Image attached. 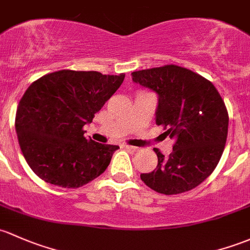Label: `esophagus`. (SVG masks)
Segmentation results:
<instances>
[{"instance_id": "34e87169", "label": "esophagus", "mask_w": 250, "mask_h": 250, "mask_svg": "<svg viewBox=\"0 0 250 250\" xmlns=\"http://www.w3.org/2000/svg\"><path fill=\"white\" fill-rule=\"evenodd\" d=\"M122 148L127 149V151H130V152H136L138 151V147H133V146H129V145H122Z\"/></svg>"}]
</instances>
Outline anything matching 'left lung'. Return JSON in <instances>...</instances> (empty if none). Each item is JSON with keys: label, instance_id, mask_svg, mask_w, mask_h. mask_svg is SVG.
<instances>
[{"label": "left lung", "instance_id": "left-lung-1", "mask_svg": "<svg viewBox=\"0 0 250 250\" xmlns=\"http://www.w3.org/2000/svg\"><path fill=\"white\" fill-rule=\"evenodd\" d=\"M132 79L157 94L156 123L175 140L169 157L153 149L158 165L141 180L165 195L195 188L213 172L227 143L229 116L222 97L208 80L175 64L133 72Z\"/></svg>", "mask_w": 250, "mask_h": 250}]
</instances>
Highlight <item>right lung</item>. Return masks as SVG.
<instances>
[{
	"instance_id": "1",
	"label": "right lung",
	"mask_w": 250,
	"mask_h": 250,
	"mask_svg": "<svg viewBox=\"0 0 250 250\" xmlns=\"http://www.w3.org/2000/svg\"><path fill=\"white\" fill-rule=\"evenodd\" d=\"M125 74L63 69L35 81L21 98L15 130L26 162L39 178L79 188L106 170L120 148L83 136V127L118 90Z\"/></svg>"
}]
</instances>
